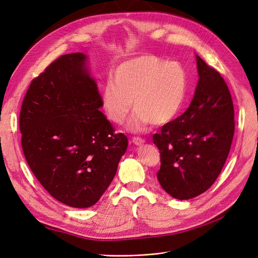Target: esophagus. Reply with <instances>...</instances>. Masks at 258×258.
Segmentation results:
<instances>
[{"mask_svg":"<svg viewBox=\"0 0 258 258\" xmlns=\"http://www.w3.org/2000/svg\"><path fill=\"white\" fill-rule=\"evenodd\" d=\"M133 142H134V144H136V145H141L145 142V140L143 138H140V137H134Z\"/></svg>","mask_w":258,"mask_h":258,"instance_id":"34e87169","label":"esophagus"}]
</instances>
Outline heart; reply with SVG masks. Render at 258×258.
I'll return each mask as SVG.
<instances>
[{
    "label": "heart",
    "mask_w": 258,
    "mask_h": 258,
    "mask_svg": "<svg viewBox=\"0 0 258 258\" xmlns=\"http://www.w3.org/2000/svg\"><path fill=\"white\" fill-rule=\"evenodd\" d=\"M188 78L178 62H166L155 55H141L119 64L101 91L106 117L122 124L133 107L136 108L128 127L142 132L152 123L171 121L181 109L186 97Z\"/></svg>",
    "instance_id": "heart-1"
}]
</instances>
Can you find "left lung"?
Returning <instances> with one entry per match:
<instances>
[{"instance_id": "left-lung-1", "label": "left lung", "mask_w": 258, "mask_h": 258, "mask_svg": "<svg viewBox=\"0 0 258 258\" xmlns=\"http://www.w3.org/2000/svg\"><path fill=\"white\" fill-rule=\"evenodd\" d=\"M199 81L191 104L153 141L160 152L157 178L180 200L206 192L226 163L234 136L232 97L220 74L196 55Z\"/></svg>"}]
</instances>
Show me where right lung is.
I'll list each match as a JSON object with an SVG mask.
<instances>
[{"instance_id": "obj_1", "label": "right lung", "mask_w": 258, "mask_h": 258, "mask_svg": "<svg viewBox=\"0 0 258 258\" xmlns=\"http://www.w3.org/2000/svg\"><path fill=\"white\" fill-rule=\"evenodd\" d=\"M86 55L67 53L33 79L22 103L21 144L33 175L60 203L94 206L116 175L127 138L100 111Z\"/></svg>"}]
</instances>
